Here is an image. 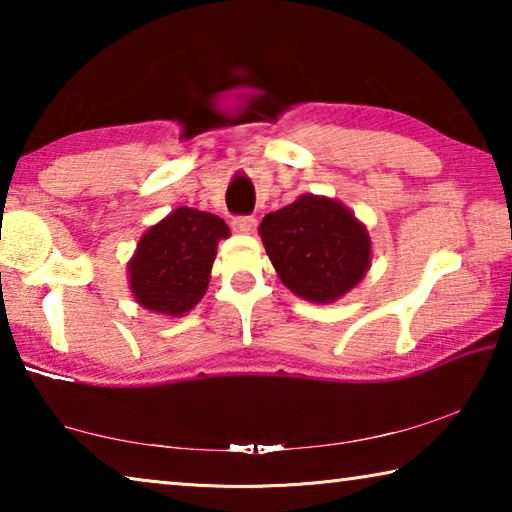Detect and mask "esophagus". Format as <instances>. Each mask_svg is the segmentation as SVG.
Instances as JSON below:
<instances>
[{
    "label": "esophagus",
    "mask_w": 512,
    "mask_h": 512,
    "mask_svg": "<svg viewBox=\"0 0 512 512\" xmlns=\"http://www.w3.org/2000/svg\"><path fill=\"white\" fill-rule=\"evenodd\" d=\"M255 225H257V221L253 219V216H235V219H232V230L241 232V235H248V232H253Z\"/></svg>",
    "instance_id": "obj_1"
}]
</instances>
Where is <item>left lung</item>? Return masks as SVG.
Segmentation results:
<instances>
[{
  "mask_svg": "<svg viewBox=\"0 0 512 512\" xmlns=\"http://www.w3.org/2000/svg\"><path fill=\"white\" fill-rule=\"evenodd\" d=\"M259 235L280 280L311 302L341 298L370 266L366 228L332 198L300 196L266 214Z\"/></svg>",
  "mask_w": 512,
  "mask_h": 512,
  "instance_id": "8db88e82",
  "label": "left lung"
}]
</instances>
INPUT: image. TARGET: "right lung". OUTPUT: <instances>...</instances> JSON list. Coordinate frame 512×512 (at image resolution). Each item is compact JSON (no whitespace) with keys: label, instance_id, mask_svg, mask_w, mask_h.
<instances>
[{"label":"right lung","instance_id":"right-lung-1","mask_svg":"<svg viewBox=\"0 0 512 512\" xmlns=\"http://www.w3.org/2000/svg\"><path fill=\"white\" fill-rule=\"evenodd\" d=\"M230 235L221 216L178 207L146 232L128 264L131 289L142 307L183 316L210 284L219 239Z\"/></svg>","mask_w":512,"mask_h":512}]
</instances>
